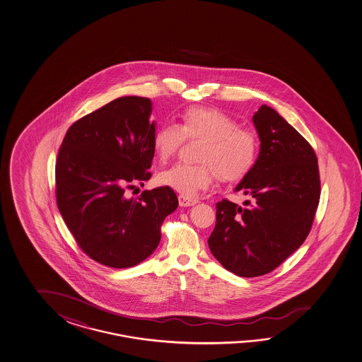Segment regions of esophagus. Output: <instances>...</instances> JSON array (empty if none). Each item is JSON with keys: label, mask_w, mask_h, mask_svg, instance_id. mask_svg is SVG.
<instances>
[{"label": "esophagus", "mask_w": 362, "mask_h": 362, "mask_svg": "<svg viewBox=\"0 0 362 362\" xmlns=\"http://www.w3.org/2000/svg\"><path fill=\"white\" fill-rule=\"evenodd\" d=\"M179 205L182 206V207H188V206H193L197 204V199H193V198L187 197V196H183V194H180L179 197Z\"/></svg>", "instance_id": "esophagus-1"}]
</instances>
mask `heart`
<instances>
[{
  "label": "heart",
  "instance_id": "1",
  "mask_svg": "<svg viewBox=\"0 0 362 362\" xmlns=\"http://www.w3.org/2000/svg\"><path fill=\"white\" fill-rule=\"evenodd\" d=\"M180 127L161 124L153 133L152 146L157 158L165 163L177 153L185 138H199V164H177L160 173L158 183L196 197L214 183L218 175L223 182L245 177L256 163L259 139L251 130L239 128L237 120L218 109L192 106L180 116Z\"/></svg>",
  "mask_w": 362,
  "mask_h": 362
}]
</instances>
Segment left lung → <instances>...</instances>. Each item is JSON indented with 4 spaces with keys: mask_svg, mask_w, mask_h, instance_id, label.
I'll return each mask as SVG.
<instances>
[{
    "mask_svg": "<svg viewBox=\"0 0 362 362\" xmlns=\"http://www.w3.org/2000/svg\"><path fill=\"white\" fill-rule=\"evenodd\" d=\"M252 120L259 157L234 189L251 201L218 202L209 238L214 257L245 278L273 272L305 242L320 199L317 157L306 139L267 105Z\"/></svg>",
    "mask_w": 362,
    "mask_h": 362,
    "instance_id": "left-lung-1",
    "label": "left lung"
}]
</instances>
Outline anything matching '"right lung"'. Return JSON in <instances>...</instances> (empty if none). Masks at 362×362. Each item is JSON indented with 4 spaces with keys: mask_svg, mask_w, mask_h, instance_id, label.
I'll list each match as a JSON object with an SVG mask.
<instances>
[{
    "mask_svg": "<svg viewBox=\"0 0 362 362\" xmlns=\"http://www.w3.org/2000/svg\"><path fill=\"white\" fill-rule=\"evenodd\" d=\"M150 98L127 95L69 128L56 163V199L69 230L89 257L116 269L136 267L156 250L160 228L175 211L169 187L128 198L148 180L155 155Z\"/></svg>",
    "mask_w": 362,
    "mask_h": 362,
    "instance_id": "1",
    "label": "right lung"
}]
</instances>
